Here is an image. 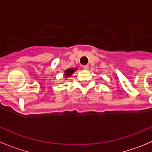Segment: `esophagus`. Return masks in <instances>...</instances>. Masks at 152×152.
I'll return each mask as SVG.
<instances>
[{"label": "esophagus", "mask_w": 152, "mask_h": 152, "mask_svg": "<svg viewBox=\"0 0 152 152\" xmlns=\"http://www.w3.org/2000/svg\"><path fill=\"white\" fill-rule=\"evenodd\" d=\"M83 68H84V70H88V68H89V66H88V65H84V66H83Z\"/></svg>", "instance_id": "obj_1"}]
</instances>
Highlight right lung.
<instances>
[{
  "label": "right lung",
  "mask_w": 152,
  "mask_h": 152,
  "mask_svg": "<svg viewBox=\"0 0 152 152\" xmlns=\"http://www.w3.org/2000/svg\"><path fill=\"white\" fill-rule=\"evenodd\" d=\"M76 70H77V68H72L65 70L64 72V77L67 78V77H69L70 76H72V74H73Z\"/></svg>",
  "instance_id": "1"
}]
</instances>
